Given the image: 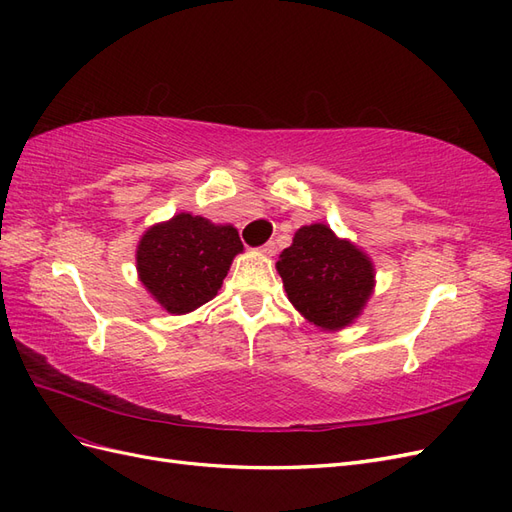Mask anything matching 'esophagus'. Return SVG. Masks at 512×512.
Wrapping results in <instances>:
<instances>
[{"instance_id": "obj_1", "label": "esophagus", "mask_w": 512, "mask_h": 512, "mask_svg": "<svg viewBox=\"0 0 512 512\" xmlns=\"http://www.w3.org/2000/svg\"><path fill=\"white\" fill-rule=\"evenodd\" d=\"M277 252V247H275V243L273 241H269V243H265L260 247V254H265V256H273Z\"/></svg>"}]
</instances>
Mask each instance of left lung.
Segmentation results:
<instances>
[{
	"mask_svg": "<svg viewBox=\"0 0 512 512\" xmlns=\"http://www.w3.org/2000/svg\"><path fill=\"white\" fill-rule=\"evenodd\" d=\"M275 269L294 309L322 331L350 327L376 286L371 258L320 222L294 232L292 245L280 254Z\"/></svg>",
	"mask_w": 512,
	"mask_h": 512,
	"instance_id": "obj_1",
	"label": "left lung"
}]
</instances>
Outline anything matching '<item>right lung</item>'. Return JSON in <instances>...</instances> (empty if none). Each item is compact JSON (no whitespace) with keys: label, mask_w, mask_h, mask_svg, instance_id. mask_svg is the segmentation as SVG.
<instances>
[{"label":"right lung","mask_w":512,"mask_h":512,"mask_svg":"<svg viewBox=\"0 0 512 512\" xmlns=\"http://www.w3.org/2000/svg\"><path fill=\"white\" fill-rule=\"evenodd\" d=\"M241 252L235 226L181 211L143 232L136 245L138 280L168 314H190L218 294Z\"/></svg>","instance_id":"add662e5"}]
</instances>
